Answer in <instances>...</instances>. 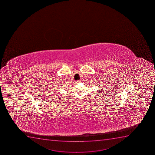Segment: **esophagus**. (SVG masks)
<instances>
[{
  "mask_svg": "<svg viewBox=\"0 0 155 155\" xmlns=\"http://www.w3.org/2000/svg\"><path fill=\"white\" fill-rule=\"evenodd\" d=\"M80 82H81V81H80V80H78V81H77L76 83H80Z\"/></svg>",
  "mask_w": 155,
  "mask_h": 155,
  "instance_id": "34e87169",
  "label": "esophagus"
}]
</instances>
